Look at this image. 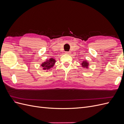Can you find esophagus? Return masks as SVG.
<instances>
[{
    "mask_svg": "<svg viewBox=\"0 0 124 124\" xmlns=\"http://www.w3.org/2000/svg\"><path fill=\"white\" fill-rule=\"evenodd\" d=\"M69 53H70V52H68V51L66 52V54H69Z\"/></svg>",
    "mask_w": 124,
    "mask_h": 124,
    "instance_id": "esophagus-1",
    "label": "esophagus"
}]
</instances>
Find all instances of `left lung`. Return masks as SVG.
Instances as JSON below:
<instances>
[{"instance_id":"left-lung-1","label":"left lung","mask_w":124,"mask_h":124,"mask_svg":"<svg viewBox=\"0 0 124 124\" xmlns=\"http://www.w3.org/2000/svg\"><path fill=\"white\" fill-rule=\"evenodd\" d=\"M82 66H83V67H84V68H88V63L86 61H85V62H83L82 63Z\"/></svg>"}]
</instances>
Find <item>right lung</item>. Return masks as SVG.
I'll list each match as a JSON object with an SVG mask.
<instances>
[{
  "label": "right lung",
  "instance_id": "1",
  "mask_svg": "<svg viewBox=\"0 0 124 124\" xmlns=\"http://www.w3.org/2000/svg\"><path fill=\"white\" fill-rule=\"evenodd\" d=\"M55 62V59H54L53 58H50L49 60H48V61L44 62L41 65V66H42V68L44 70H47L51 68L52 67L54 66Z\"/></svg>",
  "mask_w": 124,
  "mask_h": 124
}]
</instances>
